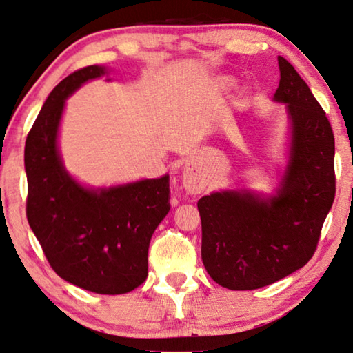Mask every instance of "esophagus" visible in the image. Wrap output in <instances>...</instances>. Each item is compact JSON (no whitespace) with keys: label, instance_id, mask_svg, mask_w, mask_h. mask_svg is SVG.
<instances>
[{"label":"esophagus","instance_id":"esophagus-1","mask_svg":"<svg viewBox=\"0 0 353 353\" xmlns=\"http://www.w3.org/2000/svg\"><path fill=\"white\" fill-rule=\"evenodd\" d=\"M183 186L189 194H200V192H203L205 183L200 180V178L197 176V173H195L192 169L186 167V170H184V173H183Z\"/></svg>","mask_w":353,"mask_h":353}]
</instances>
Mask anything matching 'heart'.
Listing matches in <instances>:
<instances>
[{"instance_id":"b5f03b06","label":"heart","mask_w":353,"mask_h":353,"mask_svg":"<svg viewBox=\"0 0 353 353\" xmlns=\"http://www.w3.org/2000/svg\"><path fill=\"white\" fill-rule=\"evenodd\" d=\"M221 83H222V85H225V88H230V85H233V79L225 77L221 79Z\"/></svg>"}]
</instances>
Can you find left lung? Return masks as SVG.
<instances>
[{
    "label": "left lung",
    "instance_id": "left-lung-1",
    "mask_svg": "<svg viewBox=\"0 0 353 353\" xmlns=\"http://www.w3.org/2000/svg\"><path fill=\"white\" fill-rule=\"evenodd\" d=\"M274 101L286 105L290 159L272 195L221 190L199 200L201 259L219 285L250 291L272 285L314 255L334 200V136L308 84L279 56Z\"/></svg>",
    "mask_w": 353,
    "mask_h": 353
}]
</instances>
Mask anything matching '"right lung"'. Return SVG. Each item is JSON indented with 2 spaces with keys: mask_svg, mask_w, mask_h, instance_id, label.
Returning a JSON list of instances; mask_svg holds the SVG:
<instances>
[{
  "mask_svg": "<svg viewBox=\"0 0 353 353\" xmlns=\"http://www.w3.org/2000/svg\"><path fill=\"white\" fill-rule=\"evenodd\" d=\"M108 74L89 65L46 98L25 145L26 216L54 272L97 294H125L145 281L150 239L170 210L169 175L112 188H85L65 170L57 134L65 100Z\"/></svg>",
  "mask_w": 353,
  "mask_h": 353,
  "instance_id": "right-lung-1",
  "label": "right lung"
}]
</instances>
